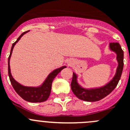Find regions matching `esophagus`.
<instances>
[{"instance_id": "1", "label": "esophagus", "mask_w": 130, "mask_h": 130, "mask_svg": "<svg viewBox=\"0 0 130 130\" xmlns=\"http://www.w3.org/2000/svg\"><path fill=\"white\" fill-rule=\"evenodd\" d=\"M68 64H69V65H70V64H71V62H68Z\"/></svg>"}]
</instances>
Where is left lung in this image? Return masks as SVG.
Listing matches in <instances>:
<instances>
[{"instance_id":"left-lung-1","label":"left lung","mask_w":130,"mask_h":130,"mask_svg":"<svg viewBox=\"0 0 130 130\" xmlns=\"http://www.w3.org/2000/svg\"><path fill=\"white\" fill-rule=\"evenodd\" d=\"M109 49L117 55V60L118 66L116 73L109 82L105 85L96 88H85L79 84L77 81V75L73 73V78L71 83V87L73 94L81 100L86 102H97L103 99L109 95L116 88L118 85L124 67V51L119 43H110Z\"/></svg>"}]
</instances>
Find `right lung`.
Masks as SVG:
<instances>
[{"label":"right lung","instance_id":"add662e5","mask_svg":"<svg viewBox=\"0 0 130 130\" xmlns=\"http://www.w3.org/2000/svg\"><path fill=\"white\" fill-rule=\"evenodd\" d=\"M28 32V31H26V32L22 33L20 36L18 38V40H16V42L12 44L11 51H10V55L8 57V75L13 88H14L16 92L18 93L23 99L27 101V102H32V103L43 102L46 101L48 99L49 95H50L53 79L58 75V73L60 72V71L62 70L63 69L66 68V66H62L59 68L54 70L52 72H51L48 75L44 82L39 87H26V86L21 85L19 83L16 81L11 75L10 66V60L15 45L19 42V40L24 34Z\"/></svg>","mask_w":130,"mask_h":130}]
</instances>
